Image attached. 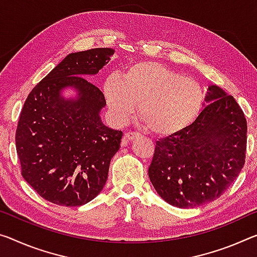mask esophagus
Masks as SVG:
<instances>
[{
  "mask_svg": "<svg viewBox=\"0 0 257 257\" xmlns=\"http://www.w3.org/2000/svg\"><path fill=\"white\" fill-rule=\"evenodd\" d=\"M140 136H141V135H140V134H138V133L128 132V133L124 135V138H125V141H134V140H136V138H138Z\"/></svg>",
  "mask_w": 257,
  "mask_h": 257,
  "instance_id": "34e87169",
  "label": "esophagus"
}]
</instances>
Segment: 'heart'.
Instances as JSON below:
<instances>
[{
  "label": "heart",
  "mask_w": 257,
  "mask_h": 257,
  "mask_svg": "<svg viewBox=\"0 0 257 257\" xmlns=\"http://www.w3.org/2000/svg\"><path fill=\"white\" fill-rule=\"evenodd\" d=\"M103 89L114 119H128L138 103V115L159 136L189 127L205 103L200 84L156 62H138L121 76L109 75Z\"/></svg>",
  "instance_id": "b5f03b06"
}]
</instances>
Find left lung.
Returning a JSON list of instances; mask_svg holds the SVG:
<instances>
[{
  "label": "left lung",
  "instance_id": "left-lung-1",
  "mask_svg": "<svg viewBox=\"0 0 257 257\" xmlns=\"http://www.w3.org/2000/svg\"><path fill=\"white\" fill-rule=\"evenodd\" d=\"M203 105L193 123L157 142L149 167L158 194L178 208L219 198L245 165L247 122L237 101L213 84Z\"/></svg>",
  "mask_w": 257,
  "mask_h": 257
}]
</instances>
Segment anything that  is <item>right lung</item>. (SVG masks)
Instances as JSON below:
<instances>
[{
  "instance_id": "obj_1",
  "label": "right lung",
  "mask_w": 257,
  "mask_h": 257,
  "mask_svg": "<svg viewBox=\"0 0 257 257\" xmlns=\"http://www.w3.org/2000/svg\"><path fill=\"white\" fill-rule=\"evenodd\" d=\"M114 50L95 48L67 55L30 92L20 113L16 149L25 181L43 199L59 206H82L107 181L122 132L106 127L100 111L104 93L85 75H96ZM75 97L66 99L64 90Z\"/></svg>"
}]
</instances>
